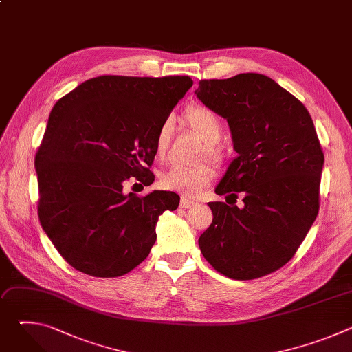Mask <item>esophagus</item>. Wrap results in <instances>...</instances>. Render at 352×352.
I'll list each match as a JSON object with an SVG mask.
<instances>
[{
	"label": "esophagus",
	"instance_id": "esophagus-1",
	"mask_svg": "<svg viewBox=\"0 0 352 352\" xmlns=\"http://www.w3.org/2000/svg\"><path fill=\"white\" fill-rule=\"evenodd\" d=\"M195 205H196V202H193V200H190V199H188V197H185V196L181 197L179 206H181L182 209H189V208H192V206H195Z\"/></svg>",
	"mask_w": 352,
	"mask_h": 352
}]
</instances>
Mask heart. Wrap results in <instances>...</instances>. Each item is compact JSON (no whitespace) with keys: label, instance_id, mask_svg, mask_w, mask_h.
Listing matches in <instances>:
<instances>
[{"label":"heart","instance_id":"1","mask_svg":"<svg viewBox=\"0 0 352 352\" xmlns=\"http://www.w3.org/2000/svg\"><path fill=\"white\" fill-rule=\"evenodd\" d=\"M185 121L188 125L206 142L205 155L214 162L221 163L223 156L216 143L221 139L223 124L219 116L208 107L193 106L185 111ZM171 136V122L164 121L160 124L156 139L155 150L159 157H163ZM216 177V171L210 164L197 167H171L160 175V185L167 190H177L184 195H195L200 189L209 185Z\"/></svg>","mask_w":352,"mask_h":352}]
</instances>
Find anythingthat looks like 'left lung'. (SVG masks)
Returning <instances> with one entry per match:
<instances>
[{
    "label": "left lung",
    "mask_w": 352,
    "mask_h": 352,
    "mask_svg": "<svg viewBox=\"0 0 352 352\" xmlns=\"http://www.w3.org/2000/svg\"><path fill=\"white\" fill-rule=\"evenodd\" d=\"M206 107L227 120L238 157L216 188L243 208L209 202L200 235L205 259L234 280H254L288 263L319 212L324 156L307 107L261 74L199 80Z\"/></svg>",
    "instance_id": "1"
}]
</instances>
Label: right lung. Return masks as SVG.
<instances>
[{
	"label": "right lung",
	"instance_id": "add662e5",
	"mask_svg": "<svg viewBox=\"0 0 352 352\" xmlns=\"http://www.w3.org/2000/svg\"><path fill=\"white\" fill-rule=\"evenodd\" d=\"M193 80L189 76L91 78L50 113L36 153L38 220L60 255L93 277H120L140 265L156 242V224L179 196L124 193L150 167L162 122ZM139 184V185H140Z\"/></svg>",
	"mask_w": 352,
	"mask_h": 352
}]
</instances>
